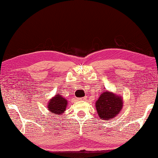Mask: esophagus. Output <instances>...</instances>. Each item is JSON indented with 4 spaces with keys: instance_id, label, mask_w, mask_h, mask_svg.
Returning <instances> with one entry per match:
<instances>
[{
    "instance_id": "obj_1",
    "label": "esophagus",
    "mask_w": 158,
    "mask_h": 158,
    "mask_svg": "<svg viewBox=\"0 0 158 158\" xmlns=\"http://www.w3.org/2000/svg\"><path fill=\"white\" fill-rule=\"evenodd\" d=\"M86 99H87V97H86V96H85V97H82V98H79V100H85Z\"/></svg>"
}]
</instances>
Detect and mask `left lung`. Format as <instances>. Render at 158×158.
Segmentation results:
<instances>
[{"instance_id":"1","label":"left lung","mask_w":158,"mask_h":158,"mask_svg":"<svg viewBox=\"0 0 158 158\" xmlns=\"http://www.w3.org/2000/svg\"><path fill=\"white\" fill-rule=\"evenodd\" d=\"M123 99L115 94L104 92L96 102L98 116L103 120H111L117 115L123 108Z\"/></svg>"}]
</instances>
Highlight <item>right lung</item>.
<instances>
[{"label":"right lung","instance_id":"obj_1","mask_svg":"<svg viewBox=\"0 0 158 158\" xmlns=\"http://www.w3.org/2000/svg\"><path fill=\"white\" fill-rule=\"evenodd\" d=\"M67 105V100L62 98L60 95L57 94L49 101L47 108L51 113H53V114L62 115L66 109Z\"/></svg>","mask_w":158,"mask_h":158}]
</instances>
